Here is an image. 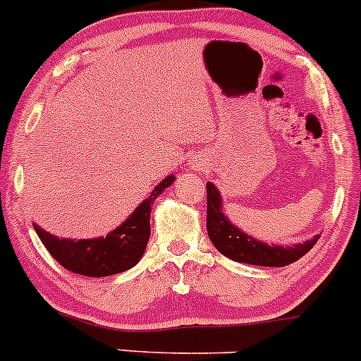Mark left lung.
I'll use <instances>...</instances> for the list:
<instances>
[{"instance_id": "obj_1", "label": "left lung", "mask_w": 361, "mask_h": 361, "mask_svg": "<svg viewBox=\"0 0 361 361\" xmlns=\"http://www.w3.org/2000/svg\"><path fill=\"white\" fill-rule=\"evenodd\" d=\"M207 233L215 248L226 257L266 267H281L299 261L314 247L319 238L314 236L293 247H271L254 240L224 217L221 210V195L212 182L207 184Z\"/></svg>"}]
</instances>
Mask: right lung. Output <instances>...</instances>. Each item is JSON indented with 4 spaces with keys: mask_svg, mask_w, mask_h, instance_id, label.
Returning a JSON list of instances; mask_svg holds the SVG:
<instances>
[{
    "mask_svg": "<svg viewBox=\"0 0 361 361\" xmlns=\"http://www.w3.org/2000/svg\"><path fill=\"white\" fill-rule=\"evenodd\" d=\"M173 180L176 177L170 176L159 182L149 198L140 203L123 224L106 238L74 241L50 235L36 224L35 229L51 257L68 271L92 278L123 273L142 257L151 235V205Z\"/></svg>",
    "mask_w": 361,
    "mask_h": 361,
    "instance_id": "add662e5",
    "label": "right lung"
}]
</instances>
